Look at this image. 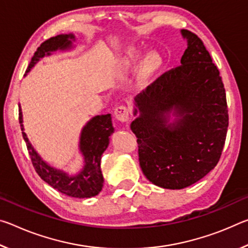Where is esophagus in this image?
<instances>
[{"instance_id":"34e87169","label":"esophagus","mask_w":248,"mask_h":248,"mask_svg":"<svg viewBox=\"0 0 248 248\" xmlns=\"http://www.w3.org/2000/svg\"><path fill=\"white\" fill-rule=\"evenodd\" d=\"M115 117L121 123H125L129 120V109L125 106H119L115 109Z\"/></svg>"}]
</instances>
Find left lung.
I'll return each mask as SVG.
<instances>
[{"label": "left lung", "instance_id": "8db88e82", "mask_svg": "<svg viewBox=\"0 0 248 248\" xmlns=\"http://www.w3.org/2000/svg\"><path fill=\"white\" fill-rule=\"evenodd\" d=\"M182 35L187 49L180 65L134 97L133 114L140 115L130 125L144 176L166 189L186 188L215 169L229 127L219 70L196 33L183 29Z\"/></svg>", "mask_w": 248, "mask_h": 248}]
</instances>
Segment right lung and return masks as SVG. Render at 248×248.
Wrapping results in <instances>:
<instances>
[{"label":"right lung","instance_id":"right-lung-1","mask_svg":"<svg viewBox=\"0 0 248 248\" xmlns=\"http://www.w3.org/2000/svg\"><path fill=\"white\" fill-rule=\"evenodd\" d=\"M72 40H75L74 35L69 33V35H59L44 41L31 58L26 73L45 56H50L56 50L70 49L72 47ZM18 120L31 163L41 179H44L61 194L74 198H91L99 194L104 183L102 170H100V159L109 144V137L114 132L110 114L95 116L83 128L79 138V150L84 156V167L78 175L74 176L48 165L32 148L26 133L24 132L20 106Z\"/></svg>","mask_w":248,"mask_h":248}]
</instances>
